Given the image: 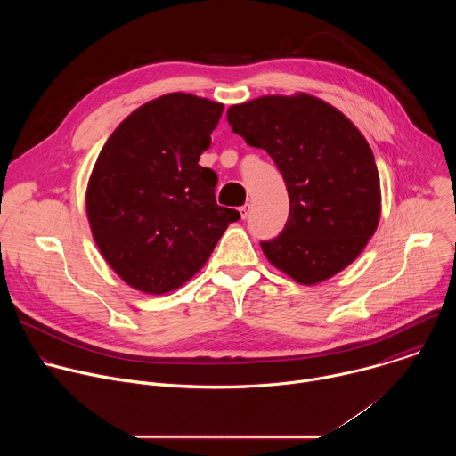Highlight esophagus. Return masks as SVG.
Returning a JSON list of instances; mask_svg holds the SVG:
<instances>
[{
	"mask_svg": "<svg viewBox=\"0 0 456 456\" xmlns=\"http://www.w3.org/2000/svg\"><path fill=\"white\" fill-rule=\"evenodd\" d=\"M248 215H250V204L241 206V208H240V216L245 220V218H248Z\"/></svg>",
	"mask_w": 456,
	"mask_h": 456,
	"instance_id": "1",
	"label": "esophagus"
}]
</instances>
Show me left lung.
<instances>
[{
  "mask_svg": "<svg viewBox=\"0 0 456 456\" xmlns=\"http://www.w3.org/2000/svg\"><path fill=\"white\" fill-rule=\"evenodd\" d=\"M227 120L271 155L287 183L289 220L280 236L259 243L269 262L301 285L348 267L380 218L375 159L352 120L308 94L234 104Z\"/></svg>",
  "mask_w": 456,
  "mask_h": 456,
  "instance_id": "8db88e82",
  "label": "left lung"
}]
</instances>
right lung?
<instances>
[{"label":"right lung","mask_w":456,"mask_h":456,"mask_svg":"<svg viewBox=\"0 0 456 456\" xmlns=\"http://www.w3.org/2000/svg\"><path fill=\"white\" fill-rule=\"evenodd\" d=\"M224 104L167 94L127 115L101 150L86 215L108 265L146 294H166L208 262L240 213L216 204L218 176L199 164Z\"/></svg>","instance_id":"obj_1"}]
</instances>
